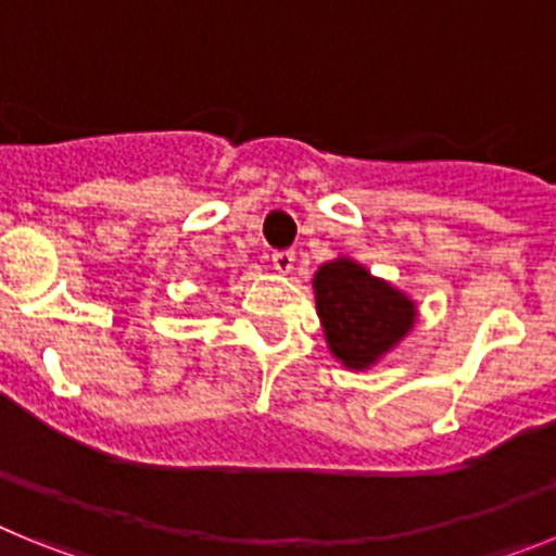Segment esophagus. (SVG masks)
Masks as SVG:
<instances>
[{
    "label": "esophagus",
    "mask_w": 556,
    "mask_h": 556,
    "mask_svg": "<svg viewBox=\"0 0 556 556\" xmlns=\"http://www.w3.org/2000/svg\"><path fill=\"white\" fill-rule=\"evenodd\" d=\"M273 267L281 275H289L294 269V250H275Z\"/></svg>",
    "instance_id": "obj_1"
}]
</instances>
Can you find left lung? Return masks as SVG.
Returning <instances> with one entry per match:
<instances>
[{"label": "left lung", "mask_w": 556, "mask_h": 556, "mask_svg": "<svg viewBox=\"0 0 556 556\" xmlns=\"http://www.w3.org/2000/svg\"><path fill=\"white\" fill-rule=\"evenodd\" d=\"M312 287L328 351L348 370H370L415 328L417 306L409 294L351 255L320 264Z\"/></svg>", "instance_id": "8db88e82"}]
</instances>
